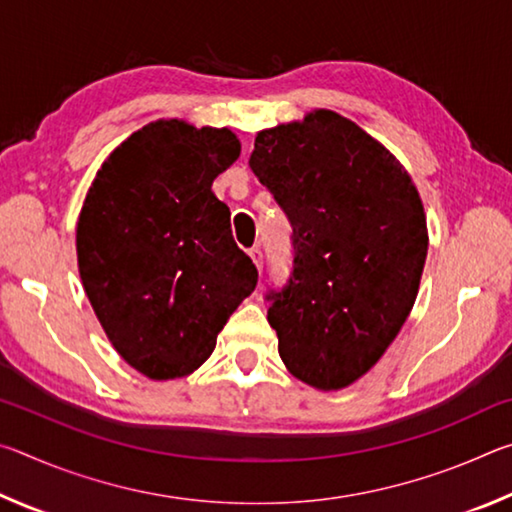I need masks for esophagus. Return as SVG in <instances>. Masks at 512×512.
I'll use <instances>...</instances> for the list:
<instances>
[{
  "label": "esophagus",
  "instance_id": "obj_1",
  "mask_svg": "<svg viewBox=\"0 0 512 512\" xmlns=\"http://www.w3.org/2000/svg\"><path fill=\"white\" fill-rule=\"evenodd\" d=\"M250 259H253L255 262V266H257V271L262 273V268H264V253H262V248H250Z\"/></svg>",
  "mask_w": 512,
  "mask_h": 512
}]
</instances>
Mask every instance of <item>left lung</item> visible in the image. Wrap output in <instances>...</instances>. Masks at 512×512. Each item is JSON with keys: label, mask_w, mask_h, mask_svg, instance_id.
Returning a JSON list of instances; mask_svg holds the SVG:
<instances>
[{"label": "left lung", "mask_w": 512, "mask_h": 512, "mask_svg": "<svg viewBox=\"0 0 512 512\" xmlns=\"http://www.w3.org/2000/svg\"><path fill=\"white\" fill-rule=\"evenodd\" d=\"M248 164L293 228L289 282L266 293L277 352L293 377L341 391L381 359L418 296L429 248L418 189L332 110L257 133Z\"/></svg>", "instance_id": "obj_1"}]
</instances>
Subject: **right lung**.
<instances>
[{
	"label": "right lung",
	"instance_id": "1",
	"mask_svg": "<svg viewBox=\"0 0 512 512\" xmlns=\"http://www.w3.org/2000/svg\"><path fill=\"white\" fill-rule=\"evenodd\" d=\"M230 128L158 119L101 164L76 223L79 273L103 332L149 379L203 366L255 291L214 178L239 158Z\"/></svg>",
	"mask_w": 512,
	"mask_h": 512
}]
</instances>
